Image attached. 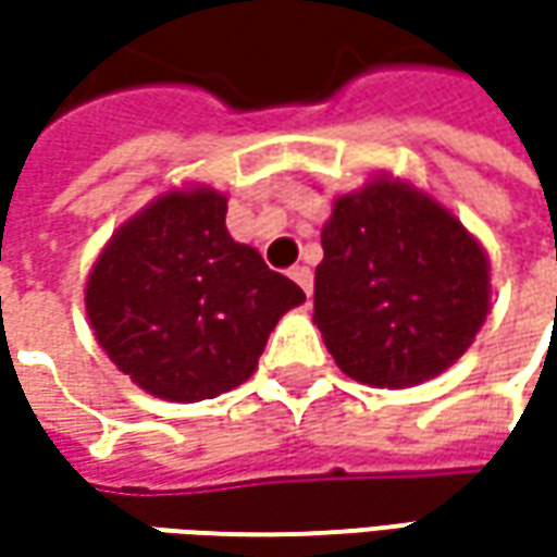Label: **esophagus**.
<instances>
[{"label":"esophagus","mask_w":557,"mask_h":557,"mask_svg":"<svg viewBox=\"0 0 557 557\" xmlns=\"http://www.w3.org/2000/svg\"><path fill=\"white\" fill-rule=\"evenodd\" d=\"M290 278L300 285V288L307 290V297L312 294V269L310 267H294L290 269Z\"/></svg>","instance_id":"34e87169"}]
</instances>
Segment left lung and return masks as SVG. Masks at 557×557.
Listing matches in <instances>:
<instances>
[{
  "mask_svg": "<svg viewBox=\"0 0 557 557\" xmlns=\"http://www.w3.org/2000/svg\"><path fill=\"white\" fill-rule=\"evenodd\" d=\"M322 250L312 322L337 369L369 387L403 391L443 374L493 307L481 242L434 195L391 173L334 198Z\"/></svg>",
  "mask_w": 557,
  "mask_h": 557,
  "instance_id": "left-lung-1",
  "label": "left lung"
}]
</instances>
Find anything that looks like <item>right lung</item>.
<instances>
[{
  "mask_svg": "<svg viewBox=\"0 0 557 557\" xmlns=\"http://www.w3.org/2000/svg\"><path fill=\"white\" fill-rule=\"evenodd\" d=\"M210 185L166 188L101 247L86 278L98 347L145 394L201 403L257 372L269 332L307 300L225 228Z\"/></svg>",
  "mask_w": 557,
  "mask_h": 557,
  "instance_id": "add662e5",
  "label": "right lung"
}]
</instances>
